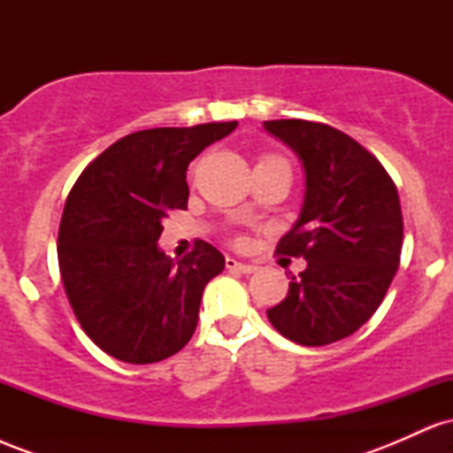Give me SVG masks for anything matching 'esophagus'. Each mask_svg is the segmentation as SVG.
<instances>
[{
  "mask_svg": "<svg viewBox=\"0 0 453 453\" xmlns=\"http://www.w3.org/2000/svg\"><path fill=\"white\" fill-rule=\"evenodd\" d=\"M226 268L227 270H236V273H242V274H251V273H256V270H257L256 264L238 262L236 257H227L226 259Z\"/></svg>",
  "mask_w": 453,
  "mask_h": 453,
  "instance_id": "esophagus-1",
  "label": "esophagus"
}]
</instances>
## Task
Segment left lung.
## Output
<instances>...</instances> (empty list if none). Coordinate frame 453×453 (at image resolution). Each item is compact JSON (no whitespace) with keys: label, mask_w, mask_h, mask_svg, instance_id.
<instances>
[{"label":"left lung","mask_w":453,"mask_h":453,"mask_svg":"<svg viewBox=\"0 0 453 453\" xmlns=\"http://www.w3.org/2000/svg\"><path fill=\"white\" fill-rule=\"evenodd\" d=\"M303 161L306 189L277 253L304 257L268 319L285 339L321 347L366 324L396 274L403 251L398 191L375 155L339 129L303 119L264 121Z\"/></svg>","instance_id":"8db88e82"}]
</instances>
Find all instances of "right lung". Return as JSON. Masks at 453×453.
Instances as JSON below:
<instances>
[{"label": "right lung", "mask_w": 453, "mask_h": 453, "mask_svg": "<svg viewBox=\"0 0 453 453\" xmlns=\"http://www.w3.org/2000/svg\"><path fill=\"white\" fill-rule=\"evenodd\" d=\"M236 121L155 127L111 144L82 170L59 226L61 279L78 324L108 356L153 364L194 336L202 292L226 268L204 241L174 262L161 221L187 209V165Z\"/></svg>", "instance_id": "obj_1"}]
</instances>
